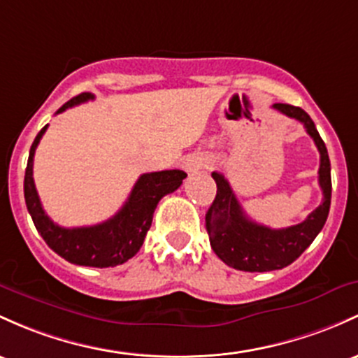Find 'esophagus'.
Returning <instances> with one entry per match:
<instances>
[{
  "mask_svg": "<svg viewBox=\"0 0 358 358\" xmlns=\"http://www.w3.org/2000/svg\"><path fill=\"white\" fill-rule=\"evenodd\" d=\"M182 168L183 170H185L187 173H195V171H199L200 168H202V159L199 158V156H187L185 159H183V163H182Z\"/></svg>",
  "mask_w": 358,
  "mask_h": 358,
  "instance_id": "esophagus-1",
  "label": "esophagus"
}]
</instances>
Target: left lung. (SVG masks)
I'll use <instances>...</instances> for the list:
<instances>
[{"label": "left lung", "mask_w": 358, "mask_h": 358, "mask_svg": "<svg viewBox=\"0 0 358 358\" xmlns=\"http://www.w3.org/2000/svg\"><path fill=\"white\" fill-rule=\"evenodd\" d=\"M273 108L304 124L306 132L313 137L320 151L317 173L323 202L301 224L284 229H272L251 221L238 202L229 182L221 173H212L217 194L206 214V229L209 233L210 246L226 265L243 272H270L296 262L323 229L331 203V166L328 151L311 117L302 108L289 103H273Z\"/></svg>", "instance_id": "left-lung-1"}]
</instances>
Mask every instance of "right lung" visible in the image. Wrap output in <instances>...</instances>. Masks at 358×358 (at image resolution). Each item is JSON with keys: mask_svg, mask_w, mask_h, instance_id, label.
<instances>
[{"mask_svg": "<svg viewBox=\"0 0 358 358\" xmlns=\"http://www.w3.org/2000/svg\"><path fill=\"white\" fill-rule=\"evenodd\" d=\"M93 98L95 95L92 93H81L62 105L57 113ZM45 131L47 125L38 132L30 148L25 182H23L27 209L32 215V221L41 236L50 250L74 265L107 268L131 260L143 246L158 202L164 195L171 194L182 185L183 178H187V173L182 170L144 173L136 182L122 209L108 221L85 227H61L50 221L49 215L42 209L34 183V155Z\"/></svg>", "mask_w": 358, "mask_h": 358, "instance_id": "obj_1", "label": "right lung"}]
</instances>
